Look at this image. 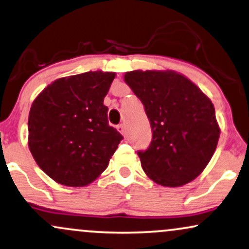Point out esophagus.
<instances>
[{"mask_svg":"<svg viewBox=\"0 0 249 249\" xmlns=\"http://www.w3.org/2000/svg\"><path fill=\"white\" fill-rule=\"evenodd\" d=\"M118 130H119V133H121L122 135H124V134H125V127H124V124H119V125H118Z\"/></svg>","mask_w":249,"mask_h":249,"instance_id":"obj_1","label":"esophagus"}]
</instances>
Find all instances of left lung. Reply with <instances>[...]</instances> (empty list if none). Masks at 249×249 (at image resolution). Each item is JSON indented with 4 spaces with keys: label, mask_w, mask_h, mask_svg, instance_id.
<instances>
[{
    "label": "left lung",
    "mask_w": 249,
    "mask_h": 249,
    "mask_svg": "<svg viewBox=\"0 0 249 249\" xmlns=\"http://www.w3.org/2000/svg\"><path fill=\"white\" fill-rule=\"evenodd\" d=\"M124 81L144 106L153 140L139 151L143 171L162 186H182L203 172L220 128L209 96L175 71H131Z\"/></svg>",
    "instance_id": "8db88e82"
}]
</instances>
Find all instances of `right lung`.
I'll return each mask as SVG.
<instances>
[{"mask_svg": "<svg viewBox=\"0 0 249 249\" xmlns=\"http://www.w3.org/2000/svg\"><path fill=\"white\" fill-rule=\"evenodd\" d=\"M115 73L86 72L48 85L32 102L28 144L54 182L86 186L106 170L124 137L108 124L104 99Z\"/></svg>", "mask_w": 249, "mask_h": 249, "instance_id": "right-lung-1", "label": "right lung"}]
</instances>
